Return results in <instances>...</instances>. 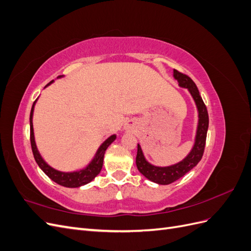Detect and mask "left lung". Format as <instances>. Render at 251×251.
Here are the masks:
<instances>
[{
    "label": "left lung",
    "mask_w": 251,
    "mask_h": 251,
    "mask_svg": "<svg viewBox=\"0 0 251 251\" xmlns=\"http://www.w3.org/2000/svg\"><path fill=\"white\" fill-rule=\"evenodd\" d=\"M174 77L178 80L180 87L187 88L189 92H191L194 100L197 104V108H198L199 124H198V130H197L196 142L192 151L187 155V157L184 159V160H182L181 162L175 165L166 166V168H159V166L150 164L146 160V158H144L140 146L139 144L137 146L136 165H137L138 171L149 180L162 185L171 184L173 182L177 181L199 163L204 153L205 143H206V135H207L208 121H209L206 105H205L202 97L199 93V90L197 88L196 83L193 81V79L189 76H187L186 74L181 73L178 70H175V69H174Z\"/></svg>",
    "instance_id": "obj_1"
}]
</instances>
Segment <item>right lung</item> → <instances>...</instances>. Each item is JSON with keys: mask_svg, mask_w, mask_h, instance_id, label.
Instances as JSON below:
<instances>
[{"mask_svg": "<svg viewBox=\"0 0 251 251\" xmlns=\"http://www.w3.org/2000/svg\"><path fill=\"white\" fill-rule=\"evenodd\" d=\"M52 81L53 80H51L47 86H49ZM35 101L33 102V105L31 108V112H30V142H31L32 153H33V156H34V159H35L37 165L40 166L42 171L45 174H46L51 180L56 182L57 184L62 185V186H65V187H79L81 185H85V184L89 183V182L92 181L97 176V175L100 173L102 164H103L104 151H105V150L108 149L110 144L114 140H115L116 136L112 135L111 137H109L107 140H105L101 144V147L98 149V151H97L96 156L93 159V161L91 162L85 170H81L79 172H73V173L58 172L54 169H52L51 166H49L46 162L43 160V158L41 157L39 151H37L36 146H35L34 134H33V126H32V115H33V109H34Z\"/></svg>", "mask_w": 251, "mask_h": 251, "instance_id": "obj_1", "label": "right lung"}]
</instances>
